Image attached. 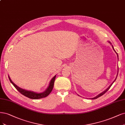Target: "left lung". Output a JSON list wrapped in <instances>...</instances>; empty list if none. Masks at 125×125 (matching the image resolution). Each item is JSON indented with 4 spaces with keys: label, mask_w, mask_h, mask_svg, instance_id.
<instances>
[{
    "label": "left lung",
    "mask_w": 125,
    "mask_h": 125,
    "mask_svg": "<svg viewBox=\"0 0 125 125\" xmlns=\"http://www.w3.org/2000/svg\"><path fill=\"white\" fill-rule=\"evenodd\" d=\"M114 51H115V50H114ZM117 56H118V55H117ZM114 82V81L113 82V83ZM113 83H112V84H111V85L110 86H109V87L108 88H107V89H106V90H105V91H104V92H102V93H101V94H98V95L97 96H96V97H94V98H92V99H97V98H99V97H101V96H102V95H103V94H105V93H106V92L107 91V90H109V89L110 88V87H111V86H112V85Z\"/></svg>",
    "instance_id": "1"
}]
</instances>
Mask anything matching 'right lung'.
Here are the masks:
<instances>
[{"label":"right lung","instance_id":"add662e5","mask_svg":"<svg viewBox=\"0 0 125 125\" xmlns=\"http://www.w3.org/2000/svg\"><path fill=\"white\" fill-rule=\"evenodd\" d=\"M55 77H56V75L54 76V77H53V79L51 80L48 88L46 89V90L44 92L42 93H36L33 92L28 91V90L21 89L19 87H18V86H16L13 82L11 81V80L10 79L9 76V80L11 82V83L13 85L15 88L18 90L21 94H22L23 95L29 98L32 99H41L42 98H45L47 97L51 93V92L52 91V89L54 87V82L55 80Z\"/></svg>","mask_w":125,"mask_h":125}]
</instances>
